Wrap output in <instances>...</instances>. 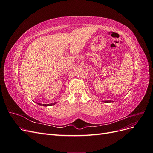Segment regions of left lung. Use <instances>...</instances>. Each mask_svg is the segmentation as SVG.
I'll use <instances>...</instances> for the list:
<instances>
[{"mask_svg": "<svg viewBox=\"0 0 153 153\" xmlns=\"http://www.w3.org/2000/svg\"><path fill=\"white\" fill-rule=\"evenodd\" d=\"M105 103H110V102H112V101H104Z\"/></svg>", "mask_w": 153, "mask_h": 153, "instance_id": "1", "label": "left lung"}]
</instances>
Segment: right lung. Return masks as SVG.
<instances>
[{
  "label": "right lung",
  "instance_id": "right-lung-1",
  "mask_svg": "<svg viewBox=\"0 0 153 153\" xmlns=\"http://www.w3.org/2000/svg\"><path fill=\"white\" fill-rule=\"evenodd\" d=\"M55 103H50V104H41V103H38V105H43V106H52V105H54Z\"/></svg>",
  "mask_w": 153,
  "mask_h": 153
}]
</instances>
